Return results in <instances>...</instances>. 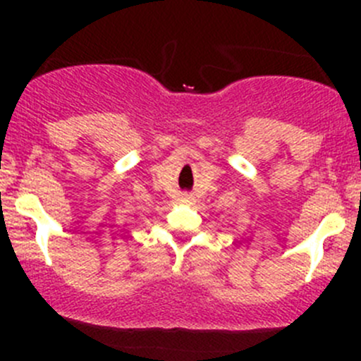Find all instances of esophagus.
Segmentation results:
<instances>
[{
    "label": "esophagus",
    "instance_id": "obj_1",
    "mask_svg": "<svg viewBox=\"0 0 361 361\" xmlns=\"http://www.w3.org/2000/svg\"><path fill=\"white\" fill-rule=\"evenodd\" d=\"M181 201H183V202H190V195H183V197H181Z\"/></svg>",
    "mask_w": 361,
    "mask_h": 361
}]
</instances>
